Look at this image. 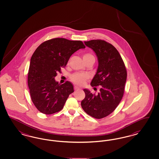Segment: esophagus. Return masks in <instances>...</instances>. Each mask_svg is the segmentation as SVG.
<instances>
[{
    "instance_id": "1",
    "label": "esophagus",
    "mask_w": 159,
    "mask_h": 159,
    "mask_svg": "<svg viewBox=\"0 0 159 159\" xmlns=\"http://www.w3.org/2000/svg\"><path fill=\"white\" fill-rule=\"evenodd\" d=\"M80 89L79 88H78V87H77V86H75V91H79V90H80Z\"/></svg>"
}]
</instances>
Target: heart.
Masks as SVG:
<instances>
[{"label":"heart","instance_id":"obj_1","mask_svg":"<svg viewBox=\"0 0 159 159\" xmlns=\"http://www.w3.org/2000/svg\"><path fill=\"white\" fill-rule=\"evenodd\" d=\"M91 58H94V57L91 53H84L83 55L84 61ZM89 76L88 75L80 73H74L70 77L71 80L77 85H83V84H84L87 81V80L89 79Z\"/></svg>","mask_w":159,"mask_h":159}]
</instances>
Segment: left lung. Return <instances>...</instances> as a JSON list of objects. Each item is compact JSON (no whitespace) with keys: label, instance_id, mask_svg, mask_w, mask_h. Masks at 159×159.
<instances>
[{"label":"left lung","instance_id":"8db88e82","mask_svg":"<svg viewBox=\"0 0 159 159\" xmlns=\"http://www.w3.org/2000/svg\"><path fill=\"white\" fill-rule=\"evenodd\" d=\"M84 43L98 57V68L91 84L93 87L99 86L100 89L98 94L83 89L85 98L81 106L88 115L100 119L113 112L119 104L124 94L127 71L120 53L111 43L101 39Z\"/></svg>","mask_w":159,"mask_h":159}]
</instances>
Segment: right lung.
Masks as SVG:
<instances>
[{
	"mask_svg": "<svg viewBox=\"0 0 159 159\" xmlns=\"http://www.w3.org/2000/svg\"><path fill=\"white\" fill-rule=\"evenodd\" d=\"M84 48L80 40L54 38L36 49L31 58L28 86L31 101L40 112L52 114L63 108L69 95L74 92L73 85L69 81L58 84L54 78L66 67L71 55Z\"/></svg>",
	"mask_w": 159,
	"mask_h": 159,
	"instance_id": "obj_1",
	"label": "right lung"
}]
</instances>
